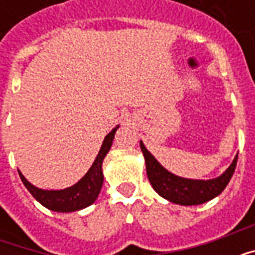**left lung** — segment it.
<instances>
[{
    "instance_id": "left-lung-1",
    "label": "left lung",
    "mask_w": 255,
    "mask_h": 255,
    "mask_svg": "<svg viewBox=\"0 0 255 255\" xmlns=\"http://www.w3.org/2000/svg\"><path fill=\"white\" fill-rule=\"evenodd\" d=\"M140 150L144 155L146 172L153 188L169 202L183 205V206L201 205L220 195L230 183L238 162V155H236L232 164L221 176L209 180H194V179L176 176L169 171H166L155 160L154 155L144 147L143 142H140Z\"/></svg>"
}]
</instances>
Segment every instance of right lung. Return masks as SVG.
Returning a JSON list of instances; mask_svg holds the SVG:
<instances>
[{
	"mask_svg": "<svg viewBox=\"0 0 255 255\" xmlns=\"http://www.w3.org/2000/svg\"><path fill=\"white\" fill-rule=\"evenodd\" d=\"M117 128L119 126L106 135L93 165L90 166L87 173L76 184L64 190H42V188L32 186L19 171L21 182L38 202L53 212L68 213V212H76L80 209L87 208L91 203H94L102 188V183H104L102 161L108 154V151L111 150Z\"/></svg>",
	"mask_w": 255,
	"mask_h": 255,
	"instance_id": "obj_1",
	"label": "right lung"
}]
</instances>
